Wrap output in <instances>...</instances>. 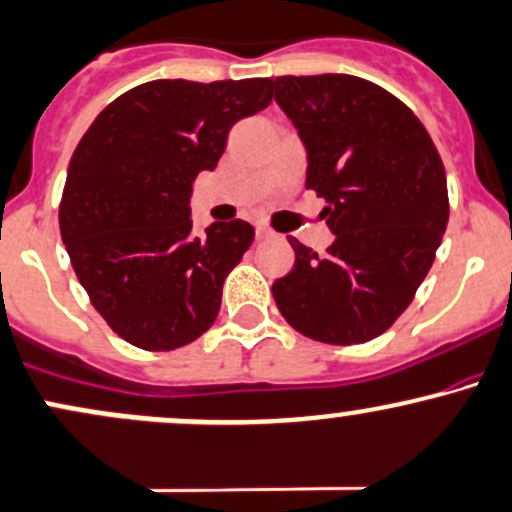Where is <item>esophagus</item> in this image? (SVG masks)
Returning <instances> with one entry per match:
<instances>
[{
	"label": "esophagus",
	"mask_w": 512,
	"mask_h": 512,
	"mask_svg": "<svg viewBox=\"0 0 512 512\" xmlns=\"http://www.w3.org/2000/svg\"><path fill=\"white\" fill-rule=\"evenodd\" d=\"M255 235H257V240H272V238H277V233H274V230L265 228V226H257V228H255Z\"/></svg>",
	"instance_id": "1"
}]
</instances>
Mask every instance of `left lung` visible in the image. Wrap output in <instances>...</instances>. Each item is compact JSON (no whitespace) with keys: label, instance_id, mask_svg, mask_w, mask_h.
Wrapping results in <instances>:
<instances>
[{"label":"left lung","instance_id":"8db88e82","mask_svg":"<svg viewBox=\"0 0 512 512\" xmlns=\"http://www.w3.org/2000/svg\"><path fill=\"white\" fill-rule=\"evenodd\" d=\"M272 87L335 235L320 257L289 238L296 262L272 284L274 301L306 338L359 345L391 328L430 272L449 218L445 165L418 116L379 84L286 75Z\"/></svg>","mask_w":512,"mask_h":512}]
</instances>
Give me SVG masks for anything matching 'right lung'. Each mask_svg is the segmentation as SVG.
Wrapping results in <instances>:
<instances>
[{
	"mask_svg": "<svg viewBox=\"0 0 512 512\" xmlns=\"http://www.w3.org/2000/svg\"><path fill=\"white\" fill-rule=\"evenodd\" d=\"M272 80H155L111 101L72 153L60 235L99 316L140 350L167 352L211 328L223 282L255 228L192 233V184L213 170L228 131L267 109Z\"/></svg>",
	"mask_w": 512,
	"mask_h": 512,
	"instance_id": "right-lung-1",
	"label": "right lung"
}]
</instances>
